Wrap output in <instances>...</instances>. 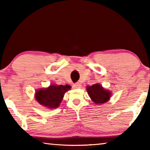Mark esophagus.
<instances>
[{
  "label": "esophagus",
  "mask_w": 150,
  "mask_h": 150,
  "mask_svg": "<svg viewBox=\"0 0 150 150\" xmlns=\"http://www.w3.org/2000/svg\"><path fill=\"white\" fill-rule=\"evenodd\" d=\"M73 87H74L75 88H80L81 87V85L79 83H75V84L73 85Z\"/></svg>",
  "instance_id": "34e87169"
}]
</instances>
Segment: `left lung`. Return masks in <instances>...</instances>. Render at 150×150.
<instances>
[{
	"label": "left lung",
	"mask_w": 150,
	"mask_h": 150,
	"mask_svg": "<svg viewBox=\"0 0 150 150\" xmlns=\"http://www.w3.org/2000/svg\"><path fill=\"white\" fill-rule=\"evenodd\" d=\"M87 93L91 99L96 104H103L110 99V91L104 89L100 85L96 84L92 86H87Z\"/></svg>",
	"instance_id": "obj_1"
}]
</instances>
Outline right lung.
Instances as JSON below:
<instances>
[{
  "label": "right lung",
  "instance_id": "1",
  "mask_svg": "<svg viewBox=\"0 0 150 150\" xmlns=\"http://www.w3.org/2000/svg\"><path fill=\"white\" fill-rule=\"evenodd\" d=\"M69 85H52L46 88H41L35 92V99L40 105L50 108H55L59 106L64 94L71 89Z\"/></svg>",
  "mask_w": 150,
  "mask_h": 150
}]
</instances>
